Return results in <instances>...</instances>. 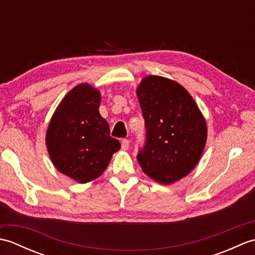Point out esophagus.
<instances>
[{
	"label": "esophagus",
	"mask_w": 255,
	"mask_h": 255,
	"mask_svg": "<svg viewBox=\"0 0 255 255\" xmlns=\"http://www.w3.org/2000/svg\"><path fill=\"white\" fill-rule=\"evenodd\" d=\"M122 149L124 151H126V150L129 149V140H127V139L122 140Z\"/></svg>",
	"instance_id": "34e87169"
}]
</instances>
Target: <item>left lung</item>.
<instances>
[{
  "label": "left lung",
  "instance_id": "obj_1",
  "mask_svg": "<svg viewBox=\"0 0 255 255\" xmlns=\"http://www.w3.org/2000/svg\"><path fill=\"white\" fill-rule=\"evenodd\" d=\"M137 96L145 125V142L137 160L142 171L161 184L189 174L202 156L207 125L188 92L170 79L149 75Z\"/></svg>",
  "mask_w": 255,
  "mask_h": 255
}]
</instances>
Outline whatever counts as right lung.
<instances>
[{"label": "right lung", "instance_id": "add662e5", "mask_svg": "<svg viewBox=\"0 0 255 255\" xmlns=\"http://www.w3.org/2000/svg\"><path fill=\"white\" fill-rule=\"evenodd\" d=\"M100 103L99 90L79 84L64 96L47 129L46 144L53 165L78 183L102 175L121 149L100 115Z\"/></svg>", "mask_w": 255, "mask_h": 255}]
</instances>
